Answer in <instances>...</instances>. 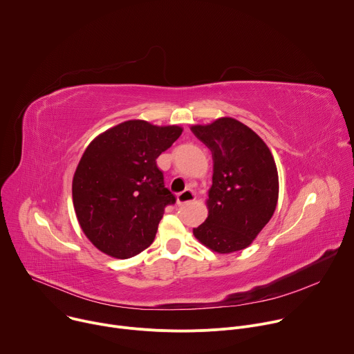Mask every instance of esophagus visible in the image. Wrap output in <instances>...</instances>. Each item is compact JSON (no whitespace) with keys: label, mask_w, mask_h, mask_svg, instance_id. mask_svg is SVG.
<instances>
[{"label":"esophagus","mask_w":354,"mask_h":354,"mask_svg":"<svg viewBox=\"0 0 354 354\" xmlns=\"http://www.w3.org/2000/svg\"><path fill=\"white\" fill-rule=\"evenodd\" d=\"M194 197H196V196H194L193 190L186 189V190H183V192H180V193H178V194H176L178 205H179V206L186 205V203H189V201H193V200H194Z\"/></svg>","instance_id":"34e87169"}]
</instances>
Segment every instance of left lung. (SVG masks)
<instances>
[{
	"mask_svg": "<svg viewBox=\"0 0 354 354\" xmlns=\"http://www.w3.org/2000/svg\"><path fill=\"white\" fill-rule=\"evenodd\" d=\"M190 130L213 156L209 216L193 234L218 254L245 249L276 210L279 176L270 149L254 130L232 118Z\"/></svg>",
	"mask_w": 354,
	"mask_h": 354,
	"instance_id": "left-lung-1",
	"label": "left lung"
}]
</instances>
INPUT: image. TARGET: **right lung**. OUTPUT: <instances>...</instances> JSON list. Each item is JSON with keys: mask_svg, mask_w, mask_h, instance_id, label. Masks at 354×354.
<instances>
[{"mask_svg": "<svg viewBox=\"0 0 354 354\" xmlns=\"http://www.w3.org/2000/svg\"><path fill=\"white\" fill-rule=\"evenodd\" d=\"M182 134L179 126L127 120L86 147L73 179V201L86 238L104 254L127 259L153 243L175 196L157 158Z\"/></svg>", "mask_w": 354, "mask_h": 354, "instance_id": "add662e5", "label": "right lung"}]
</instances>
